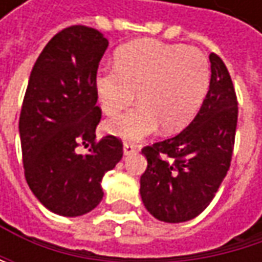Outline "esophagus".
<instances>
[{
    "instance_id": "34e87169",
    "label": "esophagus",
    "mask_w": 262,
    "mask_h": 262,
    "mask_svg": "<svg viewBox=\"0 0 262 262\" xmlns=\"http://www.w3.org/2000/svg\"><path fill=\"white\" fill-rule=\"evenodd\" d=\"M123 150H124V155H132V153H135L136 150H138V145L135 144V142H124V145H123Z\"/></svg>"
}]
</instances>
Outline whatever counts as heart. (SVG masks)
<instances>
[{
    "label": "heart",
    "instance_id": "heart-1",
    "mask_svg": "<svg viewBox=\"0 0 262 262\" xmlns=\"http://www.w3.org/2000/svg\"><path fill=\"white\" fill-rule=\"evenodd\" d=\"M209 81V62L197 48L153 39L126 43L117 54V67L98 70L95 89L107 115L130 106L136 92L139 106L107 121L106 130L132 141L159 124L165 132L181 130L200 109Z\"/></svg>",
    "mask_w": 262,
    "mask_h": 262
}]
</instances>
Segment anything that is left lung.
<instances>
[{
    "label": "left lung",
    "mask_w": 262,
    "mask_h": 262,
    "mask_svg": "<svg viewBox=\"0 0 262 262\" xmlns=\"http://www.w3.org/2000/svg\"><path fill=\"white\" fill-rule=\"evenodd\" d=\"M209 91L195 118L179 135L142 148L147 170L141 197L158 220L181 223L197 217L214 199L232 161L238 101L225 62L209 54Z\"/></svg>",
    "instance_id": "8db88e82"
}]
</instances>
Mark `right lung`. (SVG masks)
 Returning <instances> with one entry per match:
<instances>
[{"label":"right lung","instance_id":"right-lung-1","mask_svg":"<svg viewBox=\"0 0 262 262\" xmlns=\"http://www.w3.org/2000/svg\"><path fill=\"white\" fill-rule=\"evenodd\" d=\"M107 39L95 28L71 26L51 37L28 80L19 115L27 183L51 212L77 217L103 199L101 179L123 158L114 135L95 141L101 120L95 77ZM91 144L88 155L77 148Z\"/></svg>","mask_w":262,"mask_h":262}]
</instances>
